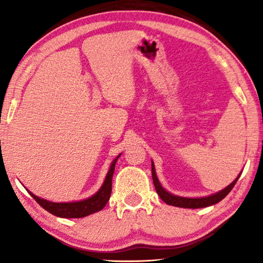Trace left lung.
Instances as JSON below:
<instances>
[{"label": "left lung", "instance_id": "8db88e82", "mask_svg": "<svg viewBox=\"0 0 263 263\" xmlns=\"http://www.w3.org/2000/svg\"><path fill=\"white\" fill-rule=\"evenodd\" d=\"M240 176V175H239ZM239 176L235 179L232 183L230 185L226 186L225 189H222L219 193H217L215 195L208 196V197H202V198H185V197H180V196H175L169 194L168 191L164 190L157 177V174H155V168L154 164L152 162V177H153V183L155 186V190H157L158 195L160 196V198L162 201L169 204V205L173 206H179V208H186V209H198V208H205V206H210L216 204L218 202H220L225 196H228L231 190L233 189V186L237 183V181L239 179Z\"/></svg>", "mask_w": 263, "mask_h": 263}]
</instances>
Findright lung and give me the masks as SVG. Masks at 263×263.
I'll return each instance as SVG.
<instances>
[{"label":"right lung","mask_w":263,"mask_h":263,"mask_svg":"<svg viewBox=\"0 0 263 263\" xmlns=\"http://www.w3.org/2000/svg\"><path fill=\"white\" fill-rule=\"evenodd\" d=\"M119 157H121V155H118V157L114 160V162L111 163L108 175L105 177L102 188L97 191L94 196H91L90 198L73 203H52L46 201V199L37 197V196H34L32 193H30V195L32 196L43 209H45L46 211L57 217L82 218L91 215V213H95L97 211H101L102 209L106 205V203H108L110 198L111 190H112V175L115 172L116 162H117Z\"/></svg>","instance_id":"add662e5"}]
</instances>
